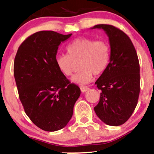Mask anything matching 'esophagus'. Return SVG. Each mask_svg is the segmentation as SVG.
<instances>
[{"instance_id":"obj_1","label":"esophagus","mask_w":154,"mask_h":154,"mask_svg":"<svg viewBox=\"0 0 154 154\" xmlns=\"http://www.w3.org/2000/svg\"><path fill=\"white\" fill-rule=\"evenodd\" d=\"M80 89H81V91L82 93H84V92H86L87 91H88L89 88L87 86H80Z\"/></svg>"}]
</instances>
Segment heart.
I'll use <instances>...</instances> for the list:
<instances>
[{
  "label": "heart",
  "mask_w": 154,
  "mask_h": 154,
  "mask_svg": "<svg viewBox=\"0 0 154 154\" xmlns=\"http://www.w3.org/2000/svg\"><path fill=\"white\" fill-rule=\"evenodd\" d=\"M66 55H57L55 63L61 74L72 75L75 63H79V72L72 77L73 83L83 85L93 79V75H102L109 66L111 49L107 41L91 38H75L66 46Z\"/></svg>",
  "instance_id": "b5f03b06"
}]
</instances>
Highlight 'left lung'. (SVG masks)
Wrapping results in <instances>:
<instances>
[{
  "instance_id": "1",
  "label": "left lung",
  "mask_w": 154,
  "mask_h": 154,
  "mask_svg": "<svg viewBox=\"0 0 154 154\" xmlns=\"http://www.w3.org/2000/svg\"><path fill=\"white\" fill-rule=\"evenodd\" d=\"M93 28L104 29L111 45L109 66L95 82L102 93L94 110L105 124L120 126L131 116L138 101L140 91L138 57L131 40L122 30L105 24Z\"/></svg>"
}]
</instances>
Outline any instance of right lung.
<instances>
[{"label": "right lung", "instance_id": "right-lung-1", "mask_svg": "<svg viewBox=\"0 0 154 154\" xmlns=\"http://www.w3.org/2000/svg\"><path fill=\"white\" fill-rule=\"evenodd\" d=\"M71 35L38 32L23 41L15 56L14 75L24 111L36 127L46 131L66 127L81 93L55 63L59 45Z\"/></svg>", "mask_w": 154, "mask_h": 154}]
</instances>
